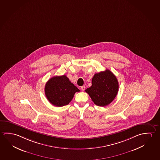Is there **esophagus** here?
<instances>
[{
	"mask_svg": "<svg viewBox=\"0 0 160 160\" xmlns=\"http://www.w3.org/2000/svg\"><path fill=\"white\" fill-rule=\"evenodd\" d=\"M81 89L82 91H83L84 92V90H85V86H82L81 87Z\"/></svg>",
	"mask_w": 160,
	"mask_h": 160,
	"instance_id": "obj_1",
	"label": "esophagus"
}]
</instances>
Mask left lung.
Returning <instances> with one entry per match:
<instances>
[{"instance_id": "left-lung-1", "label": "left lung", "mask_w": 160, "mask_h": 160, "mask_svg": "<svg viewBox=\"0 0 160 160\" xmlns=\"http://www.w3.org/2000/svg\"><path fill=\"white\" fill-rule=\"evenodd\" d=\"M91 87L85 90L95 104L105 107L112 102L118 93V80L113 72L107 69L95 73Z\"/></svg>"}]
</instances>
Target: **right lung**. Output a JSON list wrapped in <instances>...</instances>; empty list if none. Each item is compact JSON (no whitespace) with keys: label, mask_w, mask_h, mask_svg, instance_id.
Returning <instances> with one entry per match:
<instances>
[{"label":"right lung","mask_w":160,"mask_h":160,"mask_svg":"<svg viewBox=\"0 0 160 160\" xmlns=\"http://www.w3.org/2000/svg\"><path fill=\"white\" fill-rule=\"evenodd\" d=\"M46 97L52 105L61 107L71 102L76 92H80L66 75L49 79L45 85Z\"/></svg>","instance_id":"1"}]
</instances>
